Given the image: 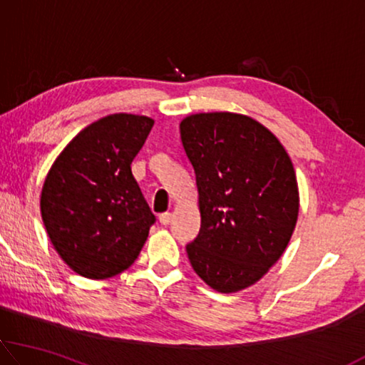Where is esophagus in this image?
Here are the masks:
<instances>
[{"mask_svg": "<svg viewBox=\"0 0 365 365\" xmlns=\"http://www.w3.org/2000/svg\"><path fill=\"white\" fill-rule=\"evenodd\" d=\"M158 220H160L161 225H170L171 220H173V215L170 214V212H165V214H160Z\"/></svg>", "mask_w": 365, "mask_h": 365, "instance_id": "1", "label": "esophagus"}]
</instances>
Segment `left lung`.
<instances>
[{"mask_svg": "<svg viewBox=\"0 0 365 365\" xmlns=\"http://www.w3.org/2000/svg\"><path fill=\"white\" fill-rule=\"evenodd\" d=\"M179 132L199 192L190 266L217 292H240L276 264L292 238L300 207L292 160L267 127L237 112L190 114Z\"/></svg>", "mask_w": 365, "mask_h": 365, "instance_id": "8db88e82", "label": "left lung"}]
</instances>
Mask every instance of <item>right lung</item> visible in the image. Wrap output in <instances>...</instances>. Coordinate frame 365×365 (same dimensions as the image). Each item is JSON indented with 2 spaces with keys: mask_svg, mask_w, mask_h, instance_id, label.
I'll use <instances>...</instances> for the list:
<instances>
[{
  "mask_svg": "<svg viewBox=\"0 0 365 365\" xmlns=\"http://www.w3.org/2000/svg\"><path fill=\"white\" fill-rule=\"evenodd\" d=\"M147 115H106L60 151L43 181L41 214L55 251L83 277L130 267L155 223L130 165L153 127Z\"/></svg>",
  "mask_w": 365,
  "mask_h": 365,
  "instance_id": "add662e5",
  "label": "right lung"
}]
</instances>
